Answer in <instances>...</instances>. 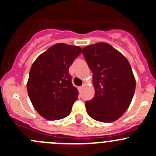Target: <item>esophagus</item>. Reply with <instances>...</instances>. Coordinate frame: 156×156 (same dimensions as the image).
<instances>
[{"instance_id": "obj_1", "label": "esophagus", "mask_w": 156, "mask_h": 156, "mask_svg": "<svg viewBox=\"0 0 156 156\" xmlns=\"http://www.w3.org/2000/svg\"><path fill=\"white\" fill-rule=\"evenodd\" d=\"M83 89V87H78V90H79L80 93H81V92H82Z\"/></svg>"}]
</instances>
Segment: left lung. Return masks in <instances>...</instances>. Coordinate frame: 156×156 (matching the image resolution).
<instances>
[{
	"label": "left lung",
	"mask_w": 156,
	"mask_h": 156,
	"mask_svg": "<svg viewBox=\"0 0 156 156\" xmlns=\"http://www.w3.org/2000/svg\"><path fill=\"white\" fill-rule=\"evenodd\" d=\"M93 72L95 96L86 102L87 113L93 119L112 122L123 115L132 102L136 79L128 60L107 43L100 42L83 49Z\"/></svg>",
	"instance_id": "obj_1"
}]
</instances>
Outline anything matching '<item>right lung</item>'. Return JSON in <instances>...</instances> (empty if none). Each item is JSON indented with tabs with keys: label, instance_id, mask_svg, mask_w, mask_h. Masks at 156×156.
Listing matches in <instances>:
<instances>
[{
	"label": "right lung",
	"instance_id": "add662e5",
	"mask_svg": "<svg viewBox=\"0 0 156 156\" xmlns=\"http://www.w3.org/2000/svg\"><path fill=\"white\" fill-rule=\"evenodd\" d=\"M81 52L78 46L56 44L32 64L27 93L34 109L46 119H61L70 113L79 92L73 86L69 68Z\"/></svg>",
	"mask_w": 156,
	"mask_h": 156
}]
</instances>
